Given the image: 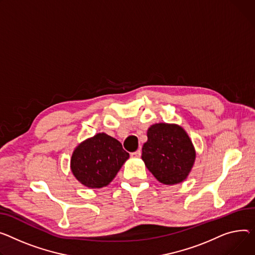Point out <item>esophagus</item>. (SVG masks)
Here are the masks:
<instances>
[{
  "instance_id": "1",
  "label": "esophagus",
  "mask_w": 255,
  "mask_h": 255,
  "mask_svg": "<svg viewBox=\"0 0 255 255\" xmlns=\"http://www.w3.org/2000/svg\"><path fill=\"white\" fill-rule=\"evenodd\" d=\"M140 156H141V150L140 149H137L136 151L131 152V157L132 158H139Z\"/></svg>"
}]
</instances>
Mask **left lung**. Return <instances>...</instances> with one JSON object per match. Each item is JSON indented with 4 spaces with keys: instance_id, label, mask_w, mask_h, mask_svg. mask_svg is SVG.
Instances as JSON below:
<instances>
[{
    "instance_id": "left-lung-1",
    "label": "left lung",
    "mask_w": 255,
    "mask_h": 255,
    "mask_svg": "<svg viewBox=\"0 0 255 255\" xmlns=\"http://www.w3.org/2000/svg\"><path fill=\"white\" fill-rule=\"evenodd\" d=\"M141 159L160 182L170 185L188 177L195 163L196 151L182 127L159 123L147 130Z\"/></svg>"
}]
</instances>
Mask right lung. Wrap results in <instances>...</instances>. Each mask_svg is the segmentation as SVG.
Wrapping results in <instances>:
<instances>
[{
    "mask_svg": "<svg viewBox=\"0 0 255 255\" xmlns=\"http://www.w3.org/2000/svg\"><path fill=\"white\" fill-rule=\"evenodd\" d=\"M128 158L120 141L106 133H97L75 148L71 169L83 185L100 189L110 184Z\"/></svg>",
    "mask_w": 255,
    "mask_h": 255,
    "instance_id": "1",
    "label": "right lung"
}]
</instances>
